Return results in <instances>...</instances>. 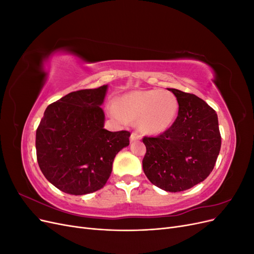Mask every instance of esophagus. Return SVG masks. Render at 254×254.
<instances>
[{"instance_id":"obj_1","label":"esophagus","mask_w":254,"mask_h":254,"mask_svg":"<svg viewBox=\"0 0 254 254\" xmlns=\"http://www.w3.org/2000/svg\"><path fill=\"white\" fill-rule=\"evenodd\" d=\"M141 140V135L136 132H132L131 135H130V141L131 142H135V141H139Z\"/></svg>"}]
</instances>
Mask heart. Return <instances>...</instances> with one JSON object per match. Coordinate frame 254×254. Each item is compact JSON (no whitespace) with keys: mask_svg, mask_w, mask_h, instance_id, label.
Masks as SVG:
<instances>
[{"mask_svg":"<svg viewBox=\"0 0 254 254\" xmlns=\"http://www.w3.org/2000/svg\"><path fill=\"white\" fill-rule=\"evenodd\" d=\"M179 104L170 91H132L123 95L118 103L109 106L112 117L125 123L127 118L136 120L137 126L146 133H162L177 118Z\"/></svg>","mask_w":254,"mask_h":254,"instance_id":"obj_1","label":"heart"}]
</instances>
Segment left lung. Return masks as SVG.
<instances>
[{
	"instance_id": "obj_1",
	"label": "left lung",
	"mask_w": 254,
	"mask_h": 254,
	"mask_svg": "<svg viewBox=\"0 0 254 254\" xmlns=\"http://www.w3.org/2000/svg\"><path fill=\"white\" fill-rule=\"evenodd\" d=\"M178 117L165 132L144 136L143 171L166 191H182L202 182L213 171L221 146L218 118L203 99L177 89Z\"/></svg>"
}]
</instances>
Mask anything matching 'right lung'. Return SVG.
<instances>
[{
	"mask_svg": "<svg viewBox=\"0 0 254 254\" xmlns=\"http://www.w3.org/2000/svg\"><path fill=\"white\" fill-rule=\"evenodd\" d=\"M108 84L71 92L48 106L36 131L37 160L54 187L71 195L104 188L130 132L104 128L101 108Z\"/></svg>",
	"mask_w": 254,
	"mask_h": 254,
	"instance_id": "obj_1",
	"label": "right lung"
}]
</instances>
